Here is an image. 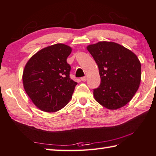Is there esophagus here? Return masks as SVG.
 <instances>
[{"label": "esophagus", "instance_id": "1", "mask_svg": "<svg viewBox=\"0 0 156 156\" xmlns=\"http://www.w3.org/2000/svg\"><path fill=\"white\" fill-rule=\"evenodd\" d=\"M80 80H81L82 81H83V82L86 81V80H87V77H82V78H80Z\"/></svg>", "mask_w": 156, "mask_h": 156}]
</instances>
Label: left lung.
I'll list each match as a JSON object with an SVG mask.
<instances>
[{
    "label": "left lung",
    "instance_id": "obj_1",
    "mask_svg": "<svg viewBox=\"0 0 156 156\" xmlns=\"http://www.w3.org/2000/svg\"><path fill=\"white\" fill-rule=\"evenodd\" d=\"M99 69L101 79L94 89L95 100L115 110L130 102L140 87L141 64L136 55L120 44L101 41L87 47Z\"/></svg>",
    "mask_w": 156,
    "mask_h": 156
}]
</instances>
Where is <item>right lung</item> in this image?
Returning a JSON list of instances; mask_svg holds the SVG:
<instances>
[{"mask_svg":"<svg viewBox=\"0 0 156 156\" xmlns=\"http://www.w3.org/2000/svg\"><path fill=\"white\" fill-rule=\"evenodd\" d=\"M72 48L58 43L39 50L31 56L23 73V87L34 105L41 111L56 112L72 98L77 83L69 78L67 58Z\"/></svg>","mask_w":156,"mask_h":156,"instance_id":"1","label":"right lung"}]
</instances>
